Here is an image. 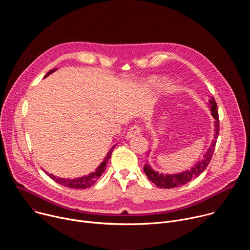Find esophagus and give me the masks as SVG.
Returning <instances> with one entry per match:
<instances>
[{
    "mask_svg": "<svg viewBox=\"0 0 250 250\" xmlns=\"http://www.w3.org/2000/svg\"><path fill=\"white\" fill-rule=\"evenodd\" d=\"M141 127L139 126V125H133V126H131L129 129H128V131H127V133H126V138H131V137H134V136H136V135H138L140 132H141Z\"/></svg>",
    "mask_w": 250,
    "mask_h": 250,
    "instance_id": "obj_1",
    "label": "esophagus"
}]
</instances>
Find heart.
<instances>
[{
    "mask_svg": "<svg viewBox=\"0 0 250 250\" xmlns=\"http://www.w3.org/2000/svg\"><path fill=\"white\" fill-rule=\"evenodd\" d=\"M150 82L153 84V85H158V86H165L167 85L169 82L166 78H152L150 80Z\"/></svg>",
    "mask_w": 250,
    "mask_h": 250,
    "instance_id": "1",
    "label": "heart"
}]
</instances>
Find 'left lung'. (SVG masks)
<instances>
[{"label":"left lung","mask_w":250,"mask_h":250,"mask_svg":"<svg viewBox=\"0 0 250 250\" xmlns=\"http://www.w3.org/2000/svg\"><path fill=\"white\" fill-rule=\"evenodd\" d=\"M208 106L209 108V112L212 116V118L215 119V124H213V139L211 140V144L209 147L208 148L207 152L204 154V158L200 161H198L191 169L186 170L184 172L180 173H176V174H163L159 173L157 171H154L151 166L148 163H146L144 170L145 173L146 174L148 179L157 187L159 188H164V189H170V188H176L182 185L187 184L190 182L194 178L198 177L203 171L208 167L213 150H215V146L217 144V138L220 132V121H219V112L217 108V103L215 101V98L211 97L208 100ZM150 151V150H149ZM148 151V153H149Z\"/></svg>","instance_id":"left-lung-1"}]
</instances>
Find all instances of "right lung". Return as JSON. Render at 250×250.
<instances>
[{
	"mask_svg": "<svg viewBox=\"0 0 250 250\" xmlns=\"http://www.w3.org/2000/svg\"><path fill=\"white\" fill-rule=\"evenodd\" d=\"M56 70H57V68L50 70L49 72L43 78L49 76L51 73L55 72ZM116 146H114L111 148V150L108 153H106V155L104 157V160L98 166L96 171L90 173L89 175H85V176H82V177L74 178V179H65V178H59V177L54 176L53 174H49L46 171H45V173L51 178L52 180H54L56 183H58V184H60L62 186H65V187H68V188H73V189H86V188H89V187L93 186L97 182V180L101 177V175L104 173V171L105 169V165H106V163H108L109 159L111 158L113 149H114V147Z\"/></svg>",
	"mask_w": 250,
	"mask_h": 250,
	"instance_id": "1",
	"label": "right lung"
}]
</instances>
